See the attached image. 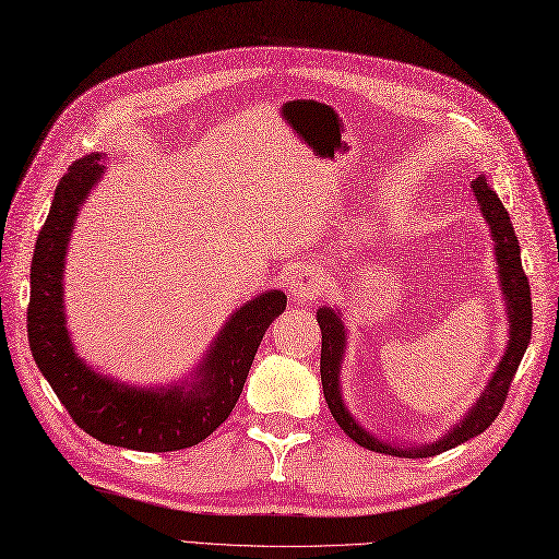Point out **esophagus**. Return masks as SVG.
<instances>
[{
	"label": "esophagus",
	"mask_w": 559,
	"mask_h": 559,
	"mask_svg": "<svg viewBox=\"0 0 559 559\" xmlns=\"http://www.w3.org/2000/svg\"><path fill=\"white\" fill-rule=\"evenodd\" d=\"M287 292L294 298V301H312L318 298L322 292V275L316 265H298L289 280H287Z\"/></svg>",
	"instance_id": "obj_1"
}]
</instances>
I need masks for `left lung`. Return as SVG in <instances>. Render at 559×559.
I'll list each match as a JSON object with an SVG mask.
<instances>
[{
	"label": "left lung",
	"mask_w": 559,
	"mask_h": 559,
	"mask_svg": "<svg viewBox=\"0 0 559 559\" xmlns=\"http://www.w3.org/2000/svg\"><path fill=\"white\" fill-rule=\"evenodd\" d=\"M472 189H474L476 203H479L484 221L488 229H491L500 294L506 298V318L510 322V330H508L506 353H502V358L498 360L491 379H488L484 391L476 396L472 407H467V413L462 415L455 425L443 433V437H439L431 443H419V445L393 443L391 439L386 441L382 437H377V433H372L370 429H365L360 421L353 417V413L344 403V393H342V362L348 346V330L338 308H330V306L318 308L316 318L322 330L320 377H322L324 401L330 405L336 425L342 427L358 445L367 448V451L396 455V457H431L443 451H451V448L465 443L474 437H479L481 431L491 427V421L502 411V403L508 399L512 377L516 374V367H520L524 358V350L531 338V318H534V312H531L528 280L522 270L520 241H516L514 227L510 223V213L506 211V206H502L493 189L488 187L486 175L476 177L472 182Z\"/></svg>",
	"instance_id": "obj_1"
}]
</instances>
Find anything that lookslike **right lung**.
Returning <instances> with one entry per match:
<instances>
[{
    "label": "right lung",
    "mask_w": 559,
    "mask_h": 559,
    "mask_svg": "<svg viewBox=\"0 0 559 559\" xmlns=\"http://www.w3.org/2000/svg\"><path fill=\"white\" fill-rule=\"evenodd\" d=\"M102 160V154H92L68 168L37 235L31 265V350L68 415L90 437L142 453L182 451L211 437L233 413L263 334L287 308V296L270 289L239 306L192 372L177 382L128 384L80 358L66 324L63 272L78 213L106 170Z\"/></svg>",
    "instance_id": "obj_1"
}]
</instances>
